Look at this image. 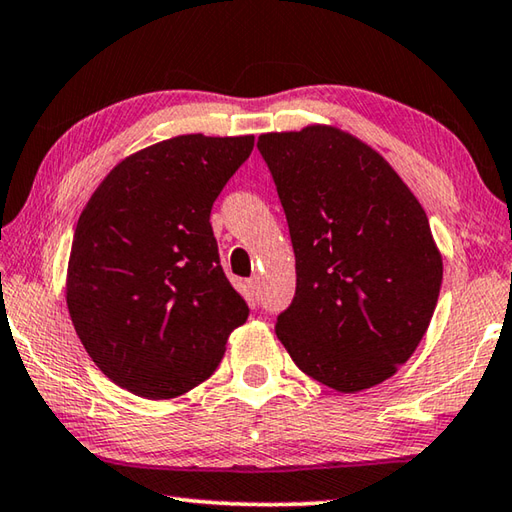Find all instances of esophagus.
<instances>
[{"instance_id": "esophagus-1", "label": "esophagus", "mask_w": 512, "mask_h": 512, "mask_svg": "<svg viewBox=\"0 0 512 512\" xmlns=\"http://www.w3.org/2000/svg\"><path fill=\"white\" fill-rule=\"evenodd\" d=\"M247 288L251 292V299H254V301L261 299V288H258V276H251V279L247 281Z\"/></svg>"}]
</instances>
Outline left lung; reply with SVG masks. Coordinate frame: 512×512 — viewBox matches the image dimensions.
<instances>
[{"label": "left lung", "mask_w": 512, "mask_h": 512, "mask_svg": "<svg viewBox=\"0 0 512 512\" xmlns=\"http://www.w3.org/2000/svg\"><path fill=\"white\" fill-rule=\"evenodd\" d=\"M288 218L297 292L276 335L342 393L405 364L432 321L443 261L414 193L378 152L326 125L258 137Z\"/></svg>", "instance_id": "8db88e82"}]
</instances>
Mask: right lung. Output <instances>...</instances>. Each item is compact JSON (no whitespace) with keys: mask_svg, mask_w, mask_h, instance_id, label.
I'll return each mask as SVG.
<instances>
[{"mask_svg":"<svg viewBox=\"0 0 512 512\" xmlns=\"http://www.w3.org/2000/svg\"><path fill=\"white\" fill-rule=\"evenodd\" d=\"M254 137H182L123 159L80 213L67 306L85 351L148 400L211 378L249 306L220 265L211 209Z\"/></svg>","mask_w":512,"mask_h":512,"instance_id":"right-lung-1","label":"right lung"}]
</instances>
